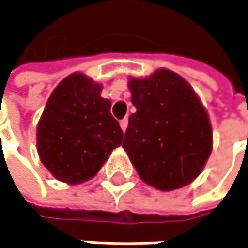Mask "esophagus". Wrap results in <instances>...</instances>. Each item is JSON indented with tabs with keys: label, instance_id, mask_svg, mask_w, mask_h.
Instances as JSON below:
<instances>
[{
	"label": "esophagus",
	"instance_id": "1",
	"mask_svg": "<svg viewBox=\"0 0 248 248\" xmlns=\"http://www.w3.org/2000/svg\"><path fill=\"white\" fill-rule=\"evenodd\" d=\"M120 127H121V130L125 133V130H127V127H128V120H127V118L121 120V121H120Z\"/></svg>",
	"mask_w": 248,
	"mask_h": 248
}]
</instances>
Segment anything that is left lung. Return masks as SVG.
<instances>
[{
    "mask_svg": "<svg viewBox=\"0 0 248 248\" xmlns=\"http://www.w3.org/2000/svg\"><path fill=\"white\" fill-rule=\"evenodd\" d=\"M131 103L123 147L141 180L171 191L190 184L213 148L208 114L191 85L170 70L130 78Z\"/></svg>",
    "mask_w": 248,
    "mask_h": 248,
    "instance_id": "left-lung-1",
    "label": "left lung"
}]
</instances>
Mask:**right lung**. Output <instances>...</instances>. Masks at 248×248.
<instances>
[{
  "label": "right lung",
  "instance_id": "add662e5",
  "mask_svg": "<svg viewBox=\"0 0 248 248\" xmlns=\"http://www.w3.org/2000/svg\"><path fill=\"white\" fill-rule=\"evenodd\" d=\"M101 90L76 73L64 78L46 101L37 127V150L46 170L62 183L93 178L123 142V130Z\"/></svg>",
  "mask_w": 248,
  "mask_h": 248
}]
</instances>
